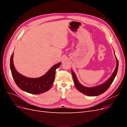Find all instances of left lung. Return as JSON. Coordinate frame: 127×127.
Masks as SVG:
<instances>
[{
    "instance_id": "obj_1",
    "label": "left lung",
    "mask_w": 127,
    "mask_h": 127,
    "mask_svg": "<svg viewBox=\"0 0 127 127\" xmlns=\"http://www.w3.org/2000/svg\"><path fill=\"white\" fill-rule=\"evenodd\" d=\"M115 57H116V59L117 61L116 67L115 68L113 74L110 77L107 79L106 82H105L103 84H101V85L92 87H87L84 86L82 85V84L78 82L74 72L71 70V74L72 76L73 80H74V84L77 89L80 92H81V93L87 96H96L102 94V93H104V92L108 89L111 84H112L117 74L119 63L116 55H115Z\"/></svg>"
}]
</instances>
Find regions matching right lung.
Segmentation results:
<instances>
[{"label":"right lung","instance_id":"add662e5","mask_svg":"<svg viewBox=\"0 0 127 127\" xmlns=\"http://www.w3.org/2000/svg\"><path fill=\"white\" fill-rule=\"evenodd\" d=\"M13 56L14 53L10 57V70L15 83L20 89L32 94L43 93L50 89L55 80L56 70L61 63L55 64L42 76L32 78L22 75L16 70L14 65Z\"/></svg>","mask_w":127,"mask_h":127}]
</instances>
